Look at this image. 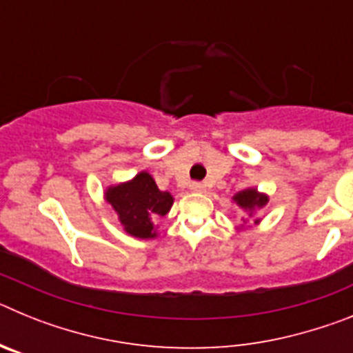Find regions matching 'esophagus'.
Listing matches in <instances>:
<instances>
[{"instance_id": "obj_1", "label": "esophagus", "mask_w": 353, "mask_h": 353, "mask_svg": "<svg viewBox=\"0 0 353 353\" xmlns=\"http://www.w3.org/2000/svg\"><path fill=\"white\" fill-rule=\"evenodd\" d=\"M189 189H191L192 192H203V191H205V183H201V182H192L191 185H189Z\"/></svg>"}]
</instances>
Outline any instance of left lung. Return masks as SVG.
<instances>
[{"instance_id": "left-lung-1", "label": "left lung", "mask_w": 353, "mask_h": 353, "mask_svg": "<svg viewBox=\"0 0 353 353\" xmlns=\"http://www.w3.org/2000/svg\"><path fill=\"white\" fill-rule=\"evenodd\" d=\"M233 203L240 208V210L244 212L248 217L242 219V224L239 226V230H245L248 228L249 219H252L254 224H260V217H256L258 212L265 207V205L269 203V194H265V192H260L256 187H248L244 191H239L235 196H233Z\"/></svg>"}]
</instances>
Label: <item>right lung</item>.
Returning <instances> with one entry per match:
<instances>
[{"label":"right lung","instance_id":"1","mask_svg":"<svg viewBox=\"0 0 353 353\" xmlns=\"http://www.w3.org/2000/svg\"><path fill=\"white\" fill-rule=\"evenodd\" d=\"M104 199L111 205L125 233L134 239H155L157 219L173 207V196L161 191L148 171H139L127 182L108 185Z\"/></svg>","mask_w":353,"mask_h":353}]
</instances>
